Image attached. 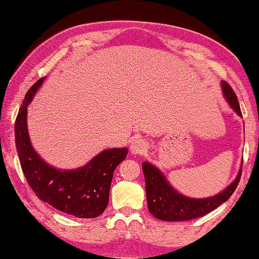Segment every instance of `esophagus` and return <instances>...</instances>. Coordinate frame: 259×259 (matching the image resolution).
<instances>
[{
    "label": "esophagus",
    "mask_w": 259,
    "mask_h": 259,
    "mask_svg": "<svg viewBox=\"0 0 259 259\" xmlns=\"http://www.w3.org/2000/svg\"><path fill=\"white\" fill-rule=\"evenodd\" d=\"M146 150H147V145L143 139L133 140L132 145H131V152L134 154H143Z\"/></svg>",
    "instance_id": "1"
}]
</instances>
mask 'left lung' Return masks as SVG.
<instances>
[{
	"label": "left lung",
	"mask_w": 259,
	"mask_h": 259,
	"mask_svg": "<svg viewBox=\"0 0 259 259\" xmlns=\"http://www.w3.org/2000/svg\"><path fill=\"white\" fill-rule=\"evenodd\" d=\"M222 86L225 98L228 99L231 107L239 115H242L238 99L232 87L226 81H223ZM143 171L146 183L148 210L155 218L167 222H187L210 213L232 196L242 177V167H240L235 182L226 187L222 193L204 199H192L182 196L175 189H172L161 172L153 165L144 162Z\"/></svg>",
	"instance_id": "8db88e82"
}]
</instances>
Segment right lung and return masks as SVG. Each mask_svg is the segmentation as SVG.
Segmentation results:
<instances>
[{"label":"right lung","instance_id":"right-lung-1","mask_svg":"<svg viewBox=\"0 0 259 259\" xmlns=\"http://www.w3.org/2000/svg\"><path fill=\"white\" fill-rule=\"evenodd\" d=\"M27 92L15 120V144L21 168L38 199L77 218L99 217L108 205L113 172L125 160L126 148L105 150L83 167L61 171L46 164L31 147L27 130V106L44 82Z\"/></svg>","mask_w":259,"mask_h":259}]
</instances>
